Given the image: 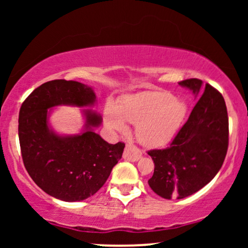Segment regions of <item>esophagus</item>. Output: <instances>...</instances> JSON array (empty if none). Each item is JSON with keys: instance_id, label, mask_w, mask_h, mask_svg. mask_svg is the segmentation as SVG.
<instances>
[{"instance_id": "esophagus-1", "label": "esophagus", "mask_w": 248, "mask_h": 248, "mask_svg": "<svg viewBox=\"0 0 248 248\" xmlns=\"http://www.w3.org/2000/svg\"><path fill=\"white\" fill-rule=\"evenodd\" d=\"M141 150L139 149L138 147H135L134 144H127L126 148H124V160L135 162L138 161L139 158H141Z\"/></svg>"}]
</instances>
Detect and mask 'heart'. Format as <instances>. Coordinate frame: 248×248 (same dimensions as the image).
I'll list each match as a JSON object with an SVG mask.
<instances>
[{
	"label": "heart",
	"mask_w": 248,
	"mask_h": 248,
	"mask_svg": "<svg viewBox=\"0 0 248 248\" xmlns=\"http://www.w3.org/2000/svg\"><path fill=\"white\" fill-rule=\"evenodd\" d=\"M186 102L166 92H144L129 95L119 110L108 105L105 119L108 127L124 130V120L135 124L138 140L147 147L167 144L178 132L186 115Z\"/></svg>",
	"instance_id": "obj_1"
}]
</instances>
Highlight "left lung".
<instances>
[{
  "label": "left lung",
  "instance_id": "obj_1",
  "mask_svg": "<svg viewBox=\"0 0 248 248\" xmlns=\"http://www.w3.org/2000/svg\"><path fill=\"white\" fill-rule=\"evenodd\" d=\"M199 96L171 143L148 152L155 168L148 184L162 198H186L205 186L223 166L229 148V116L221 93L201 79L178 82Z\"/></svg>",
  "mask_w": 248,
  "mask_h": 248
}]
</instances>
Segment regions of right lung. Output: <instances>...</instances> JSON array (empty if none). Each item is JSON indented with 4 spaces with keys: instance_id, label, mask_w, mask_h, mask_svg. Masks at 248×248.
<instances>
[{
    "instance_id": "obj_1",
    "label": "right lung",
    "mask_w": 248,
    "mask_h": 248,
    "mask_svg": "<svg viewBox=\"0 0 248 248\" xmlns=\"http://www.w3.org/2000/svg\"><path fill=\"white\" fill-rule=\"evenodd\" d=\"M95 94L81 82L57 79L33 90L22 104L18 138L25 169L44 192L65 202L84 201L106 183L124 153L92 130L100 115L86 110V128L75 136H58L47 126V109L58 105L91 106Z\"/></svg>"
}]
</instances>
